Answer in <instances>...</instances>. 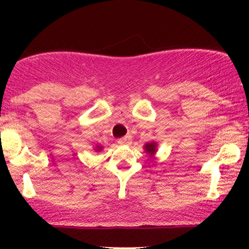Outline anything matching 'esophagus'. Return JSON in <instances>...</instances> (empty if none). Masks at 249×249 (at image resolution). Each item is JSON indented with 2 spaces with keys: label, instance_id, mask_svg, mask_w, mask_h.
<instances>
[{
  "label": "esophagus",
  "instance_id": "esophagus-1",
  "mask_svg": "<svg viewBox=\"0 0 249 249\" xmlns=\"http://www.w3.org/2000/svg\"><path fill=\"white\" fill-rule=\"evenodd\" d=\"M131 142H132V139H131L130 136L122 137V138L118 139V144H121V145H130Z\"/></svg>",
  "mask_w": 249,
  "mask_h": 249
}]
</instances>
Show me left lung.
<instances>
[{"label":"left lung","instance_id":"obj_1","mask_svg":"<svg viewBox=\"0 0 249 249\" xmlns=\"http://www.w3.org/2000/svg\"><path fill=\"white\" fill-rule=\"evenodd\" d=\"M144 148L145 151H146V153L153 156V154L157 152V142H147V144H145Z\"/></svg>","mask_w":249,"mask_h":249}]
</instances>
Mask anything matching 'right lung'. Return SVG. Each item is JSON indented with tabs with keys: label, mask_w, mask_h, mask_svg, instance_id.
I'll list each match as a JSON object with an SVG mask.
<instances>
[{
	"label": "right lung",
	"mask_w": 249,
	"mask_h": 249,
	"mask_svg": "<svg viewBox=\"0 0 249 249\" xmlns=\"http://www.w3.org/2000/svg\"><path fill=\"white\" fill-rule=\"evenodd\" d=\"M102 150V146H99V145H97L96 146V151H101Z\"/></svg>",
	"instance_id": "right-lung-1"
}]
</instances>
